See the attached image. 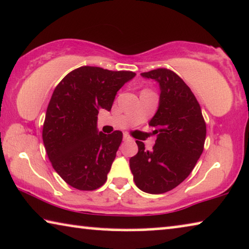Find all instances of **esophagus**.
Instances as JSON below:
<instances>
[{
	"label": "esophagus",
	"mask_w": 249,
	"mask_h": 249,
	"mask_svg": "<svg viewBox=\"0 0 249 249\" xmlns=\"http://www.w3.org/2000/svg\"><path fill=\"white\" fill-rule=\"evenodd\" d=\"M132 138L130 137V135H128V133H124V142H129V140H131Z\"/></svg>",
	"instance_id": "obj_1"
}]
</instances>
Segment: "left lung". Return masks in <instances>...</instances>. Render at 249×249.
I'll return each instance as SVG.
<instances>
[{"mask_svg": "<svg viewBox=\"0 0 249 249\" xmlns=\"http://www.w3.org/2000/svg\"><path fill=\"white\" fill-rule=\"evenodd\" d=\"M160 83V107L149 122L157 133L153 149L137 140L138 153L130 158L133 181L150 194L168 192L184 181L204 148L207 125L191 89L167 68L142 73Z\"/></svg>", "mask_w": 249, "mask_h": 249, "instance_id": "left-lung-1", "label": "left lung"}]
</instances>
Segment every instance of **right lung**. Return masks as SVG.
<instances>
[{
    "mask_svg": "<svg viewBox=\"0 0 249 249\" xmlns=\"http://www.w3.org/2000/svg\"><path fill=\"white\" fill-rule=\"evenodd\" d=\"M135 75L82 66L68 73L53 89L42 140L53 169L68 185L93 191L107 182L122 132H98V114L101 109L111 110L117 92Z\"/></svg>",
    "mask_w": 249,
    "mask_h": 249,
    "instance_id": "right-lung-1",
    "label": "right lung"
}]
</instances>
